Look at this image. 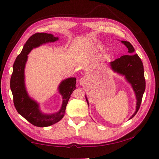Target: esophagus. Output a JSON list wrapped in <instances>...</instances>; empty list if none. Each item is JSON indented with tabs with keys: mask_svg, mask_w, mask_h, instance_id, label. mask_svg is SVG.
Here are the masks:
<instances>
[{
	"mask_svg": "<svg viewBox=\"0 0 159 159\" xmlns=\"http://www.w3.org/2000/svg\"><path fill=\"white\" fill-rule=\"evenodd\" d=\"M80 84H81L82 85H84L86 83H87V78L85 77H83L81 79H80Z\"/></svg>",
	"mask_w": 159,
	"mask_h": 159,
	"instance_id": "obj_1",
	"label": "esophagus"
}]
</instances>
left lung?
I'll return each instance as SVG.
<instances>
[{
	"label": "left lung",
	"instance_id": "1",
	"mask_svg": "<svg viewBox=\"0 0 159 159\" xmlns=\"http://www.w3.org/2000/svg\"><path fill=\"white\" fill-rule=\"evenodd\" d=\"M128 48V52L130 55H123L114 61H111V66L113 70L122 75H124L128 81L132 85L135 93L137 100L136 111L131 118L134 116L140 107L142 96L145 90V83L144 67L141 59L138 54H133L134 49L128 41H121ZM87 100V98H86ZM88 102V100H87Z\"/></svg>",
	"mask_w": 159,
	"mask_h": 159
}]
</instances>
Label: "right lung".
<instances>
[{
  "label": "right lung",
  "mask_w": 159,
  "mask_h": 159,
  "mask_svg": "<svg viewBox=\"0 0 159 159\" xmlns=\"http://www.w3.org/2000/svg\"><path fill=\"white\" fill-rule=\"evenodd\" d=\"M57 40H58L57 37H54L53 35L50 34H34L26 42L21 53L16 58L13 64V71L10 79V89L13 95L15 107L21 116L37 127H47L60 121L65 114L66 107L70 97L76 88V78H69L61 83L59 90L63 97L62 106L60 111L52 115L43 114L40 111L38 104L32 100L26 93L24 71L27 55L34 48Z\"/></svg>",
  "instance_id": "obj_1"
}]
</instances>
